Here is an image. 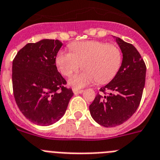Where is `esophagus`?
<instances>
[{
    "instance_id": "esophagus-1",
    "label": "esophagus",
    "mask_w": 160,
    "mask_h": 160,
    "mask_svg": "<svg viewBox=\"0 0 160 160\" xmlns=\"http://www.w3.org/2000/svg\"><path fill=\"white\" fill-rule=\"evenodd\" d=\"M84 92V90L81 89H76V88H73V92L75 94H79V93H82Z\"/></svg>"
}]
</instances>
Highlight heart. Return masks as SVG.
I'll list each match as a JSON object with an SVG mask.
<instances>
[{
  "label": "heart",
  "mask_w": 160,
  "mask_h": 160,
  "mask_svg": "<svg viewBox=\"0 0 160 160\" xmlns=\"http://www.w3.org/2000/svg\"><path fill=\"white\" fill-rule=\"evenodd\" d=\"M72 52L60 51L55 63L61 74L70 76L81 67L82 72L73 76L70 84L76 88H83L97 80L105 83L114 77L122 63V55L118 46L105 42H76L70 45Z\"/></svg>",
  "instance_id": "heart-1"
}]
</instances>
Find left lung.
Wrapping results in <instances>:
<instances>
[{
  "label": "left lung",
  "mask_w": 160,
  "mask_h": 160,
  "mask_svg": "<svg viewBox=\"0 0 160 160\" xmlns=\"http://www.w3.org/2000/svg\"><path fill=\"white\" fill-rule=\"evenodd\" d=\"M116 41L123 56L122 66L89 105L92 118L105 127L119 126L135 113L145 86L147 67L139 52L120 38Z\"/></svg>",
  "instance_id": "left-lung-1"
}]
</instances>
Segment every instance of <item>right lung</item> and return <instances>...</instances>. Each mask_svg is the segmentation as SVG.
<instances>
[{
    "instance_id": "obj_1",
    "label": "right lung",
    "mask_w": 160,
    "mask_h": 160,
    "mask_svg": "<svg viewBox=\"0 0 160 160\" xmlns=\"http://www.w3.org/2000/svg\"><path fill=\"white\" fill-rule=\"evenodd\" d=\"M62 45L55 39L30 42L22 47L13 60L15 101L22 114L34 124L50 126L58 122L73 96L55 65Z\"/></svg>"
}]
</instances>
